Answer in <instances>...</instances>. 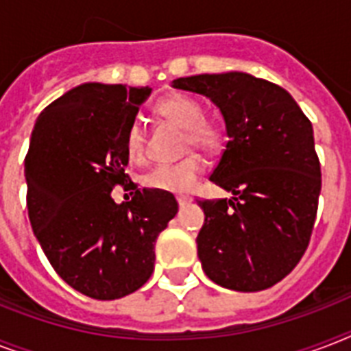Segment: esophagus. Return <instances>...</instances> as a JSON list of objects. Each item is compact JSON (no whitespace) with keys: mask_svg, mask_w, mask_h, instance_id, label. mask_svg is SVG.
Here are the masks:
<instances>
[{"mask_svg":"<svg viewBox=\"0 0 351 351\" xmlns=\"http://www.w3.org/2000/svg\"><path fill=\"white\" fill-rule=\"evenodd\" d=\"M176 200H178V204H180L182 208H184V206H187V204L193 202V198L186 197V195H180V197H176Z\"/></svg>","mask_w":351,"mask_h":351,"instance_id":"obj_1","label":"esophagus"}]
</instances>
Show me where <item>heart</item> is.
<instances>
[{"mask_svg": "<svg viewBox=\"0 0 351 351\" xmlns=\"http://www.w3.org/2000/svg\"><path fill=\"white\" fill-rule=\"evenodd\" d=\"M156 112L165 120L173 121L176 125L187 131L186 142L189 147H197L200 151H215L222 143V131L217 123L204 120V107L189 96L173 95L156 104ZM145 149V134L140 121H132L125 134V151L132 160L143 156ZM204 162L198 156L175 162V164H158L143 175V186L151 189L167 193H187L195 186L198 176L202 175Z\"/></svg>", "mask_w": 351, "mask_h": 351, "instance_id": "heart-1", "label": "heart"}]
</instances>
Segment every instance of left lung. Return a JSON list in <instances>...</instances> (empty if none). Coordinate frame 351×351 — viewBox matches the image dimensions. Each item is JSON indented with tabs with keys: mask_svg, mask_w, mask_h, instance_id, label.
<instances>
[{
	"mask_svg": "<svg viewBox=\"0 0 351 351\" xmlns=\"http://www.w3.org/2000/svg\"><path fill=\"white\" fill-rule=\"evenodd\" d=\"M219 107L228 143L209 180L233 197L198 200L202 269L234 291H261L288 275L310 242L321 195L313 127L288 90L230 71L173 80Z\"/></svg>",
	"mask_w": 351,
	"mask_h": 351,
	"instance_id": "left-lung-1",
	"label": "left lung"
}]
</instances>
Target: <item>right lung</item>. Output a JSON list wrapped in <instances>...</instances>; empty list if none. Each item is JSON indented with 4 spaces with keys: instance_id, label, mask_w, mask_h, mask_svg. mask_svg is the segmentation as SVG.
I'll list each match as a JSON object with an SVG mask.
<instances>
[{
    "instance_id": "right-lung-1",
    "label": "right lung",
    "mask_w": 351,
    "mask_h": 351,
    "mask_svg": "<svg viewBox=\"0 0 351 351\" xmlns=\"http://www.w3.org/2000/svg\"><path fill=\"white\" fill-rule=\"evenodd\" d=\"M151 90L82 84L40 112L30 136V226L58 275L90 299L142 288L154 269V242L178 213L171 193L126 182L127 129ZM117 183L135 189L129 203L112 200Z\"/></svg>"
}]
</instances>
